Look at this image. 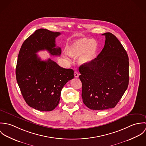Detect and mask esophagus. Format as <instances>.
Here are the masks:
<instances>
[{
	"mask_svg": "<svg viewBox=\"0 0 146 146\" xmlns=\"http://www.w3.org/2000/svg\"><path fill=\"white\" fill-rule=\"evenodd\" d=\"M79 72H78V71H75L74 72V76H75V78H78V77H79Z\"/></svg>",
	"mask_w": 146,
	"mask_h": 146,
	"instance_id": "1",
	"label": "esophagus"
}]
</instances>
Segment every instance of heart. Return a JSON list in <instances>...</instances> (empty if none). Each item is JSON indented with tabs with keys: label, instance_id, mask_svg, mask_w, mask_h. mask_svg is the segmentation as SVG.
Here are the masks:
<instances>
[{
	"label": "heart",
	"instance_id": "heart-1",
	"mask_svg": "<svg viewBox=\"0 0 146 146\" xmlns=\"http://www.w3.org/2000/svg\"><path fill=\"white\" fill-rule=\"evenodd\" d=\"M67 52L71 57L83 55V61L90 62L97 57L98 44L92 39L81 38L72 42L67 47Z\"/></svg>",
	"mask_w": 146,
	"mask_h": 146
}]
</instances>
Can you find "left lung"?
Listing matches in <instances>:
<instances>
[{
    "label": "left lung",
    "mask_w": 146,
    "mask_h": 146,
    "mask_svg": "<svg viewBox=\"0 0 146 146\" xmlns=\"http://www.w3.org/2000/svg\"><path fill=\"white\" fill-rule=\"evenodd\" d=\"M104 48L94 60L79 68L82 97L91 110H104L116 106L129 84V58L117 38L106 33Z\"/></svg>",
    "instance_id": "left-lung-1"
}]
</instances>
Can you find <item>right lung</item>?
Instances as JSON below:
<instances>
[{
	"instance_id": "add662e5",
	"label": "right lung",
	"mask_w": 146,
	"mask_h": 146,
	"mask_svg": "<svg viewBox=\"0 0 146 146\" xmlns=\"http://www.w3.org/2000/svg\"><path fill=\"white\" fill-rule=\"evenodd\" d=\"M60 34L44 29L36 30L23 42L18 56L16 75L22 95L27 104L39 111L53 110L63 86L74 78L73 70L50 58L42 61L36 54L46 50L52 56H60L61 49L55 43Z\"/></svg>"
}]
</instances>
